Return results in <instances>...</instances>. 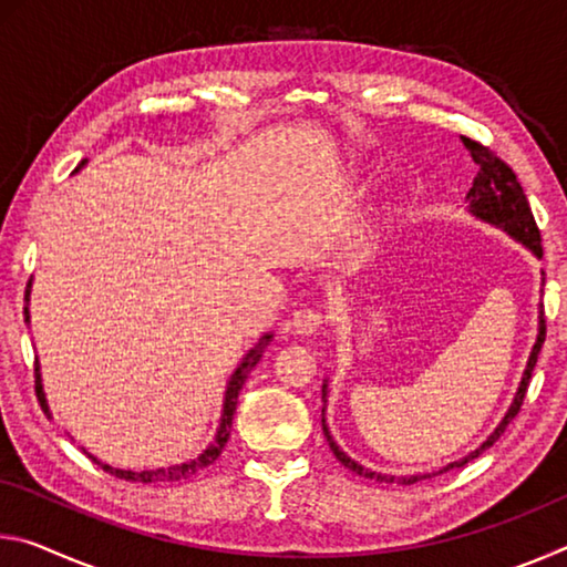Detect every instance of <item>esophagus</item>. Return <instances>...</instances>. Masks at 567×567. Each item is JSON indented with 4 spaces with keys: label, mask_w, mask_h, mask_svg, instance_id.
Masks as SVG:
<instances>
[{
    "label": "esophagus",
    "mask_w": 567,
    "mask_h": 567,
    "mask_svg": "<svg viewBox=\"0 0 567 567\" xmlns=\"http://www.w3.org/2000/svg\"><path fill=\"white\" fill-rule=\"evenodd\" d=\"M324 322V315L320 310H315V307H300V310L292 312V332L295 334H315Z\"/></svg>",
    "instance_id": "esophagus-1"
}]
</instances>
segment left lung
Here are the masks:
<instances>
[{
	"mask_svg": "<svg viewBox=\"0 0 567 567\" xmlns=\"http://www.w3.org/2000/svg\"><path fill=\"white\" fill-rule=\"evenodd\" d=\"M463 145L470 150V157H473L475 165L480 167L477 177L473 179V187H470L467 197H465L467 213L477 217L480 223H487V225H493L497 229H503L505 235H511L515 243H520L523 247L530 249L537 260H540V257H543L540 233H537V225L533 219L530 205H527V197H525V192L520 187V182H517V177H515V172L507 167L501 157H495L491 150L480 145V142L463 137ZM543 280H545V277H543ZM543 340H545V318H543V305H540V312H537V338H535L530 354H527L520 385H517V392H515V398L511 402V408H507V412L503 415L501 425H497L493 433L487 435L475 450H470L465 457L455 460V463H447L445 467L433 470V473H417V475H388V473H378V470H370V467L360 465L358 460H352L348 453H344V450L338 443H334V437L330 435L328 417H324V412H328L330 385H328V380H324L322 382V433H324V437H328L330 450L344 467L352 470V473H358L362 477H370V480H378V483L412 485V483H417V480L447 473V470H453V467H463L465 463H470V460L483 455L485 450L491 447L495 440L505 433V427L511 425V420L517 415V410H520V405H523L527 382H530V372H533L535 362H537V352H540Z\"/></svg>",
	"mask_w": 567,
	"mask_h": 567,
	"instance_id": "left-lung-1",
	"label": "left lung"
}]
</instances>
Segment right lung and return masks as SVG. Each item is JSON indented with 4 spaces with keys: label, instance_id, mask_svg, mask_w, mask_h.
Returning a JSON list of instances; mask_svg holds the SVG:
<instances>
[{
    "label": "right lung",
    "instance_id": "obj_1",
    "mask_svg": "<svg viewBox=\"0 0 567 567\" xmlns=\"http://www.w3.org/2000/svg\"><path fill=\"white\" fill-rule=\"evenodd\" d=\"M84 165H87V159H82L80 165H76V169L74 172H80ZM30 295H32V280H30V285H27V295H24V322H30ZM272 338L275 334L272 332H265L260 340H257L252 348L247 350V354L243 360H239V364H237V370L233 372V375H229V380H227V388H225V400H223V415H219V425H217V433H215V437H213V443H209L203 453H199L197 457H192V460H187V463H177V465H167V467H152V470H122V467H112V465H107V463H102V460H97L94 457L92 453H87V450H84V455H87L92 463H97L104 473H110V475H114V477H120V480H132V483H157V485H162V483H177V480H187V477H192V475H197L199 470H205L207 465H213L215 460L219 457V453H223V447H225V443H227V437H229V427H233V415H235V408H237V395H239V390H243V385H245V380H247V375H249V370L255 368L257 362H260V358H262V352L267 350V344L272 342ZM34 375H37V400H40V405H42V410H44V415L47 417H52V412H50V402H47V395H44V388H42V372H40V362L34 364Z\"/></svg>",
    "mask_w": 567,
    "mask_h": 567
}]
</instances>
